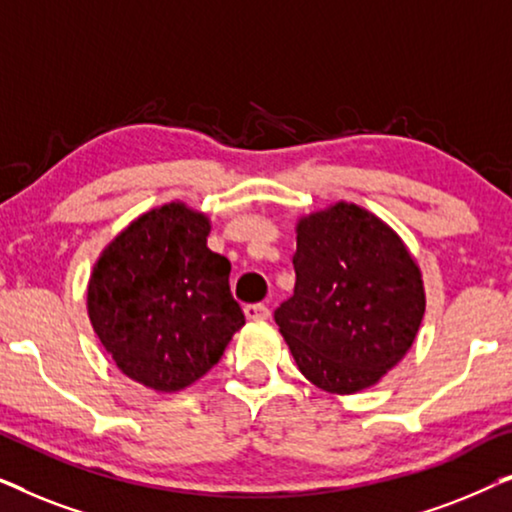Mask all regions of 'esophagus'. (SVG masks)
<instances>
[{
    "mask_svg": "<svg viewBox=\"0 0 512 512\" xmlns=\"http://www.w3.org/2000/svg\"><path fill=\"white\" fill-rule=\"evenodd\" d=\"M244 317H247L249 321H263V319L270 317V310L261 303L247 305V307H244Z\"/></svg>",
    "mask_w": 512,
    "mask_h": 512,
    "instance_id": "34e87169",
    "label": "esophagus"
}]
</instances>
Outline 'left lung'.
<instances>
[{
    "label": "left lung",
    "mask_w": 512,
    "mask_h": 512,
    "mask_svg": "<svg viewBox=\"0 0 512 512\" xmlns=\"http://www.w3.org/2000/svg\"><path fill=\"white\" fill-rule=\"evenodd\" d=\"M293 270L275 321L312 384L356 394L408 354L426 310L422 270L380 216L354 202L303 216Z\"/></svg>",
    "instance_id": "1"
}]
</instances>
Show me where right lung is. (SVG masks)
Segmentation results:
<instances>
[{
    "mask_svg": "<svg viewBox=\"0 0 512 512\" xmlns=\"http://www.w3.org/2000/svg\"><path fill=\"white\" fill-rule=\"evenodd\" d=\"M212 223L184 202L137 216L97 258L88 317L123 375L172 394L216 366L242 307L230 261L207 247Z\"/></svg>",
    "mask_w": 512,
    "mask_h": 512,
    "instance_id": "right-lung-1",
    "label": "right lung"
}]
</instances>
